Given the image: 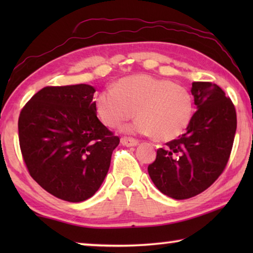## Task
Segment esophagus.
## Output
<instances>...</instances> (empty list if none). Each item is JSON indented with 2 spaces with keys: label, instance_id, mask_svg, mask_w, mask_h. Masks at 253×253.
I'll list each match as a JSON object with an SVG mask.
<instances>
[{
  "label": "esophagus",
  "instance_id": "esophagus-1",
  "mask_svg": "<svg viewBox=\"0 0 253 253\" xmlns=\"http://www.w3.org/2000/svg\"><path fill=\"white\" fill-rule=\"evenodd\" d=\"M121 143H122L124 146H136L139 141L131 137H123L122 139H121Z\"/></svg>",
  "mask_w": 253,
  "mask_h": 253
}]
</instances>
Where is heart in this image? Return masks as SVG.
Listing matches in <instances>:
<instances>
[{"label":"heart","mask_w":253,"mask_h":253,"mask_svg":"<svg viewBox=\"0 0 253 253\" xmlns=\"http://www.w3.org/2000/svg\"><path fill=\"white\" fill-rule=\"evenodd\" d=\"M139 117L127 130L152 134L155 140L167 141L186 130L195 112L191 92L169 79L150 75L122 78L95 98V112L109 127H117L136 115Z\"/></svg>","instance_id":"1"}]
</instances>
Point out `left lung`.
Segmentation results:
<instances>
[{
	"label": "left lung",
	"instance_id": "left-lung-1",
	"mask_svg": "<svg viewBox=\"0 0 253 253\" xmlns=\"http://www.w3.org/2000/svg\"><path fill=\"white\" fill-rule=\"evenodd\" d=\"M196 113L186 131L159 148L147 170L155 186L170 198L195 197L222 174L237 126L236 109L223 89L211 82H193Z\"/></svg>",
	"mask_w": 253,
	"mask_h": 253
}]
</instances>
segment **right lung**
<instances>
[{
    "label": "right lung",
    "instance_id": "add662e5",
    "mask_svg": "<svg viewBox=\"0 0 253 253\" xmlns=\"http://www.w3.org/2000/svg\"><path fill=\"white\" fill-rule=\"evenodd\" d=\"M86 84L46 86L20 110L19 146L31 177L65 202L98 191L120 138L100 122Z\"/></svg>",
    "mask_w": 253,
    "mask_h": 253
}]
</instances>
